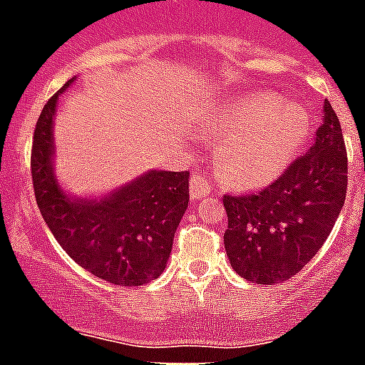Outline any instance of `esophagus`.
Masks as SVG:
<instances>
[{
	"label": "esophagus",
	"instance_id": "esophagus-1",
	"mask_svg": "<svg viewBox=\"0 0 365 365\" xmlns=\"http://www.w3.org/2000/svg\"><path fill=\"white\" fill-rule=\"evenodd\" d=\"M213 192V185L210 183L204 174L200 173H195L191 176V198L192 200H198V198H204L207 195Z\"/></svg>",
	"mask_w": 365,
	"mask_h": 365
}]
</instances>
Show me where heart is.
I'll list each match as a JSON object with an SVG mask.
<instances>
[{"label":"heart","instance_id":"1","mask_svg":"<svg viewBox=\"0 0 365 365\" xmlns=\"http://www.w3.org/2000/svg\"><path fill=\"white\" fill-rule=\"evenodd\" d=\"M207 133L226 137L217 148V170L237 187L272 182L295 159L308 137L301 107L267 93L234 98L207 116Z\"/></svg>","mask_w":365,"mask_h":365}]
</instances>
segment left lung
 I'll use <instances>...</instances> for the list:
<instances>
[{
	"label": "left lung",
	"instance_id": "left-lung-1",
	"mask_svg": "<svg viewBox=\"0 0 365 365\" xmlns=\"http://www.w3.org/2000/svg\"><path fill=\"white\" fill-rule=\"evenodd\" d=\"M315 143L252 195H225V249L234 271L254 284H282L314 258L332 232L347 192V150L329 100Z\"/></svg>",
	"mask_w": 365,
	"mask_h": 365
}]
</instances>
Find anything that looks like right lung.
Wrapping results in <instances>:
<instances>
[{
    "mask_svg": "<svg viewBox=\"0 0 365 365\" xmlns=\"http://www.w3.org/2000/svg\"><path fill=\"white\" fill-rule=\"evenodd\" d=\"M72 81L48 100L35 125L31 176L36 206L73 262L115 286H143L165 271L189 204V170H152L102 200L66 197L51 167V128L59 94Z\"/></svg>",
    "mask_w": 365,
    "mask_h": 365,
    "instance_id": "right-lung-1",
    "label": "right lung"
}]
</instances>
